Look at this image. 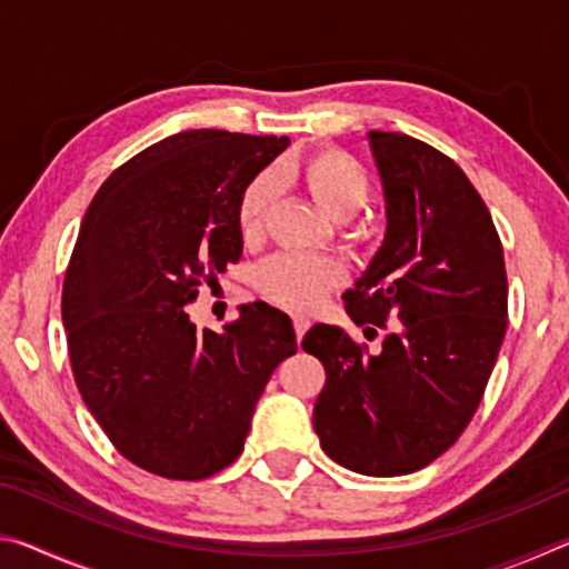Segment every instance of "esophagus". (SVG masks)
I'll use <instances>...</instances> for the list:
<instances>
[{"mask_svg": "<svg viewBox=\"0 0 569 569\" xmlns=\"http://www.w3.org/2000/svg\"><path fill=\"white\" fill-rule=\"evenodd\" d=\"M293 329H296V339L301 341L303 339V333L311 329V321L306 319V316H293Z\"/></svg>", "mask_w": 569, "mask_h": 569, "instance_id": "obj_1", "label": "esophagus"}]
</instances>
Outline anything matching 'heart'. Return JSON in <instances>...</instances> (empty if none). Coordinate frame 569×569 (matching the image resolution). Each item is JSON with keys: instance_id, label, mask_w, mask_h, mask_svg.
Returning <instances> with one entry per match:
<instances>
[{"instance_id": "1", "label": "heart", "mask_w": 569, "mask_h": 569, "mask_svg": "<svg viewBox=\"0 0 569 569\" xmlns=\"http://www.w3.org/2000/svg\"><path fill=\"white\" fill-rule=\"evenodd\" d=\"M298 182L326 216L341 220V233L356 246L373 243L379 226L359 218V210L371 198V176L363 162L341 148H319L296 156L273 172H261L240 192L236 220L246 243H258L266 236L276 210L278 186ZM346 283V268L336 258L278 256L258 273V291L293 311H311L329 291Z\"/></svg>"}]
</instances>
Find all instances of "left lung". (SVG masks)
<instances>
[{"label":"left lung","mask_w":569,"mask_h":569,"mask_svg":"<svg viewBox=\"0 0 569 569\" xmlns=\"http://www.w3.org/2000/svg\"><path fill=\"white\" fill-rule=\"evenodd\" d=\"M387 192V238L346 291V311L381 349L316 323L303 351L323 363L313 407L341 467L399 477L427 467L475 417L507 333L502 240L455 160L411 134L369 132Z\"/></svg>","instance_id":"left-lung-1"}]
</instances>
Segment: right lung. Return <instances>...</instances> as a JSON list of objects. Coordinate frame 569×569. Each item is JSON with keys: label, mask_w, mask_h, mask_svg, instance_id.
Segmentation results:
<instances>
[{"label": "right lung", "mask_w": 569, "mask_h": 569, "mask_svg": "<svg viewBox=\"0 0 569 569\" xmlns=\"http://www.w3.org/2000/svg\"><path fill=\"white\" fill-rule=\"evenodd\" d=\"M288 146L188 130L112 172L84 213L62 286L74 383L112 447L166 479L218 475L243 451L268 379L296 353L291 319L256 301L223 333L188 303L238 263L240 192Z\"/></svg>", "instance_id": "obj_1"}]
</instances>
